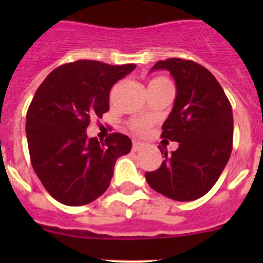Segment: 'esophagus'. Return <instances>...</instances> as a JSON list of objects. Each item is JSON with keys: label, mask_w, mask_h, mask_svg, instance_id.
I'll return each mask as SVG.
<instances>
[{"label": "esophagus", "mask_w": 263, "mask_h": 263, "mask_svg": "<svg viewBox=\"0 0 263 263\" xmlns=\"http://www.w3.org/2000/svg\"><path fill=\"white\" fill-rule=\"evenodd\" d=\"M143 148V143L138 142V141H134L133 142V150L134 152H139V150H142Z\"/></svg>", "instance_id": "34e87169"}]
</instances>
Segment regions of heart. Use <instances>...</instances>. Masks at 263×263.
<instances>
[{"instance_id": "obj_1", "label": "heart", "mask_w": 263, "mask_h": 263, "mask_svg": "<svg viewBox=\"0 0 263 263\" xmlns=\"http://www.w3.org/2000/svg\"><path fill=\"white\" fill-rule=\"evenodd\" d=\"M162 85H171V83L164 78H155L153 79V80H150V83H148V89H150V88L162 87ZM148 126H150V121L146 120V118L134 120L132 121V124H130L132 130H134L137 133H145L146 130L148 129Z\"/></svg>"}]
</instances>
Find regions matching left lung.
<instances>
[{"mask_svg":"<svg viewBox=\"0 0 263 263\" xmlns=\"http://www.w3.org/2000/svg\"><path fill=\"white\" fill-rule=\"evenodd\" d=\"M167 69L176 84L174 108L162 126V138L179 142L164 160L146 173L148 185L176 201L204 196L227 166L233 146V113L221 85L205 67L170 58L152 68Z\"/></svg>","mask_w":263,"mask_h":263,"instance_id":"8db88e82","label":"left lung"}]
</instances>
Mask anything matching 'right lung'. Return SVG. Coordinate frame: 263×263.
<instances>
[{"mask_svg":"<svg viewBox=\"0 0 263 263\" xmlns=\"http://www.w3.org/2000/svg\"><path fill=\"white\" fill-rule=\"evenodd\" d=\"M136 64L78 60L53 69L36 89L26 115L32 168L48 194L66 205H85L108 190L116 160L132 141L113 133L100 143L85 130L109 110V93Z\"/></svg>","mask_w":263,"mask_h":263,"instance_id":"right-lung-1","label":"right lung"}]
</instances>
